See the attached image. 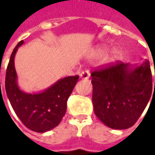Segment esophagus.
Instances as JSON below:
<instances>
[{"instance_id": "1", "label": "esophagus", "mask_w": 155, "mask_h": 155, "mask_svg": "<svg viewBox=\"0 0 155 155\" xmlns=\"http://www.w3.org/2000/svg\"><path fill=\"white\" fill-rule=\"evenodd\" d=\"M90 71L88 70H85V71H83L80 73V78L82 79H88L90 78Z\"/></svg>"}]
</instances>
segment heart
<instances>
[{
  "label": "heart",
  "mask_w": 155,
  "mask_h": 155,
  "mask_svg": "<svg viewBox=\"0 0 155 155\" xmlns=\"http://www.w3.org/2000/svg\"><path fill=\"white\" fill-rule=\"evenodd\" d=\"M105 50H106V47L105 46H100V47H98V49H97V52H98L99 54H101V53L104 52ZM117 55H118V51H116V49H113L112 51H110V58L111 60H114V59L116 58Z\"/></svg>",
  "instance_id": "1"
}]
</instances>
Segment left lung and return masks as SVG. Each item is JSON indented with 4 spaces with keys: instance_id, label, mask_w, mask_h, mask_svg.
Instances as JSON below:
<instances>
[{
    "instance_id": "8db88e82",
    "label": "left lung",
    "mask_w": 155,
    "mask_h": 155,
    "mask_svg": "<svg viewBox=\"0 0 155 155\" xmlns=\"http://www.w3.org/2000/svg\"><path fill=\"white\" fill-rule=\"evenodd\" d=\"M91 76L94 112L99 120L113 129L132 127L152 95L149 61L139 65L118 61L93 71Z\"/></svg>"
}]
</instances>
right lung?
Segmentation results:
<instances>
[{
  "mask_svg": "<svg viewBox=\"0 0 155 155\" xmlns=\"http://www.w3.org/2000/svg\"><path fill=\"white\" fill-rule=\"evenodd\" d=\"M20 41L11 54L7 68L5 88L9 102L22 123L34 132L44 133L57 127L64 116L67 100L71 94L78 76L64 78L41 92L27 93L18 85L15 58Z\"/></svg>",
  "mask_w": 155,
  "mask_h": 155,
  "instance_id": "obj_1",
  "label": "right lung"
}]
</instances>
